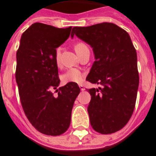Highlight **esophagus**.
<instances>
[{"label":"esophagus","instance_id":"obj_1","mask_svg":"<svg viewBox=\"0 0 156 156\" xmlns=\"http://www.w3.org/2000/svg\"><path fill=\"white\" fill-rule=\"evenodd\" d=\"M79 87H80V90H81V91H84V90H85V88H84V85H82V84H80Z\"/></svg>","mask_w":156,"mask_h":156}]
</instances>
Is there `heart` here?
<instances>
[{
    "label": "heart",
    "instance_id": "obj_1",
    "mask_svg": "<svg viewBox=\"0 0 156 156\" xmlns=\"http://www.w3.org/2000/svg\"><path fill=\"white\" fill-rule=\"evenodd\" d=\"M75 51L77 54L82 50L88 48L84 43H77L74 46ZM60 48H57L55 54V62L58 66L60 65ZM61 80L63 84H80L84 80V73L76 68H71L61 76Z\"/></svg>",
    "mask_w": 156,
    "mask_h": 156
}]
</instances>
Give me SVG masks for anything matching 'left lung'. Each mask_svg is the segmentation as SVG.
Wrapping results in <instances>:
<instances>
[{
    "label": "left lung",
    "instance_id": "8db88e82",
    "mask_svg": "<svg viewBox=\"0 0 156 156\" xmlns=\"http://www.w3.org/2000/svg\"><path fill=\"white\" fill-rule=\"evenodd\" d=\"M74 34L90 45L95 55L86 80L102 85L88 89L91 126L101 134L115 133L127 124L135 106L139 83L136 50L129 34L113 23L74 27Z\"/></svg>",
    "mask_w": 156,
    "mask_h": 156
}]
</instances>
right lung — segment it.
I'll return each instance as SVG.
<instances>
[{
  "label": "right lung",
  "instance_id": "right-lung-1",
  "mask_svg": "<svg viewBox=\"0 0 156 156\" xmlns=\"http://www.w3.org/2000/svg\"><path fill=\"white\" fill-rule=\"evenodd\" d=\"M71 30L72 27L34 23L22 34L17 51L16 81L22 109L34 127L47 135L57 136L67 131L80 92L77 84L57 89L60 80L55 54ZM53 89L58 94L54 95Z\"/></svg>",
  "mask_w": 156,
  "mask_h": 156
}]
</instances>
